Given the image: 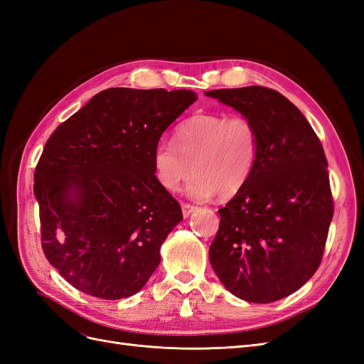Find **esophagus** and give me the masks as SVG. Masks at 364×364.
<instances>
[{
    "mask_svg": "<svg viewBox=\"0 0 364 364\" xmlns=\"http://www.w3.org/2000/svg\"><path fill=\"white\" fill-rule=\"evenodd\" d=\"M196 209L194 205H190V203H182V214L183 217H188L193 211Z\"/></svg>",
    "mask_w": 364,
    "mask_h": 364,
    "instance_id": "esophagus-1",
    "label": "esophagus"
}]
</instances>
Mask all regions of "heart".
I'll list each match as a JSON object with an SVG mask.
<instances>
[{
    "mask_svg": "<svg viewBox=\"0 0 364 364\" xmlns=\"http://www.w3.org/2000/svg\"><path fill=\"white\" fill-rule=\"evenodd\" d=\"M259 149V130L249 117L197 114L176 127L174 142H158L153 168L165 190H179L194 170L188 183L193 197L205 199L215 193L218 199H228L245 188Z\"/></svg>",
    "mask_w": 364,
    "mask_h": 364,
    "instance_id": "1",
    "label": "heart"
}]
</instances>
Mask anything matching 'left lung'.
Instances as JSON below:
<instances>
[{
  "label": "left lung",
  "instance_id": "left-lung-1",
  "mask_svg": "<svg viewBox=\"0 0 364 364\" xmlns=\"http://www.w3.org/2000/svg\"><path fill=\"white\" fill-rule=\"evenodd\" d=\"M257 124L259 158L245 188L218 209L209 261L234 296L269 304L318 269L334 215L322 142L289 98L264 86L209 91Z\"/></svg>",
  "mask_w": 364,
  "mask_h": 364
}]
</instances>
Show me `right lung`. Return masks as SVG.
<instances>
[{"instance_id":"obj_1","label":"right lung","mask_w":364,"mask_h":364,"mask_svg":"<svg viewBox=\"0 0 364 364\" xmlns=\"http://www.w3.org/2000/svg\"><path fill=\"white\" fill-rule=\"evenodd\" d=\"M193 91L109 87L53 132L35 170L41 245L73 287L100 299L138 293L182 220L153 151Z\"/></svg>"}]
</instances>
